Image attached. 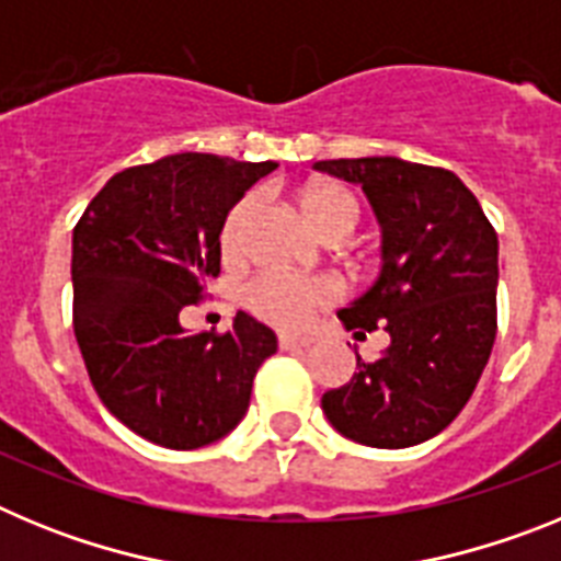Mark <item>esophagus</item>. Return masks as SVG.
<instances>
[{
	"mask_svg": "<svg viewBox=\"0 0 561 561\" xmlns=\"http://www.w3.org/2000/svg\"><path fill=\"white\" fill-rule=\"evenodd\" d=\"M280 351H295V348H309L311 336H295V334H280L277 336Z\"/></svg>",
	"mask_w": 561,
	"mask_h": 561,
	"instance_id": "esophagus-1",
	"label": "esophagus"
}]
</instances>
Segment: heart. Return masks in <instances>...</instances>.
<instances>
[{"instance_id":"heart-1","label":"heart","mask_w":561,"mask_h":561,"mask_svg":"<svg viewBox=\"0 0 561 561\" xmlns=\"http://www.w3.org/2000/svg\"><path fill=\"white\" fill-rule=\"evenodd\" d=\"M255 196H241L227 213L221 225V250L227 257L238 255L244 241V225ZM304 210L317 230L325 236L334 230H356L362 216L359 199L342 185H314L306 191ZM340 297V284L325 275H295L284 270H261L244 284L247 309L255 311L261 320L280 329H304L311 323L317 309L334 304Z\"/></svg>"}]
</instances>
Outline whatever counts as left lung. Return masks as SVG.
<instances>
[{"mask_svg": "<svg viewBox=\"0 0 561 561\" xmlns=\"http://www.w3.org/2000/svg\"><path fill=\"white\" fill-rule=\"evenodd\" d=\"M359 185L381 227V270L336 311L345 331L385 329L376 362L356 354L348 385L323 396L345 438L415 447L449 427L472 396L497 334V232L453 171L399 157L314 162Z\"/></svg>", "mask_w": 561, "mask_h": 561, "instance_id": "left-lung-1", "label": "left lung"}]
</instances>
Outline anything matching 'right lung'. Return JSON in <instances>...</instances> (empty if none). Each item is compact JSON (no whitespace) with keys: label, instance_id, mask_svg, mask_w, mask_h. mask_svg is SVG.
<instances>
[{"label":"right lung","instance_id":"obj_1","mask_svg":"<svg viewBox=\"0 0 561 561\" xmlns=\"http://www.w3.org/2000/svg\"><path fill=\"white\" fill-rule=\"evenodd\" d=\"M277 162L171 153L114 173L72 230V325L108 413L168 449H199L247 415L277 336L238 311L187 334L180 311L221 270L227 213Z\"/></svg>","mask_w":561,"mask_h":561}]
</instances>
